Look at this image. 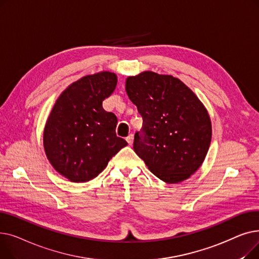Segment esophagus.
<instances>
[{"mask_svg":"<svg viewBox=\"0 0 259 259\" xmlns=\"http://www.w3.org/2000/svg\"><path fill=\"white\" fill-rule=\"evenodd\" d=\"M133 140H134V137H133V134H130L129 137L126 139V141L128 142V144L129 145H132L133 144Z\"/></svg>","mask_w":259,"mask_h":259,"instance_id":"34e87169","label":"esophagus"}]
</instances>
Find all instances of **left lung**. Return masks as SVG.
<instances>
[{
    "label": "left lung",
    "instance_id": "8db88e82",
    "mask_svg": "<svg viewBox=\"0 0 259 259\" xmlns=\"http://www.w3.org/2000/svg\"><path fill=\"white\" fill-rule=\"evenodd\" d=\"M126 92L143 117L134 152L162 182L188 180L202 165L211 144L206 107L181 79L153 71L128 76Z\"/></svg>",
    "mask_w": 259,
    "mask_h": 259
}]
</instances>
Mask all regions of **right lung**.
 Segmentation results:
<instances>
[{
  "mask_svg": "<svg viewBox=\"0 0 259 259\" xmlns=\"http://www.w3.org/2000/svg\"><path fill=\"white\" fill-rule=\"evenodd\" d=\"M117 76L110 71L85 75L58 98L43 131L47 159L72 183L93 180L108 161L128 144L116 137L117 118L103 108L115 90Z\"/></svg>",
  "mask_w": 259,
  "mask_h": 259,
  "instance_id": "obj_1",
  "label": "right lung"
}]
</instances>
